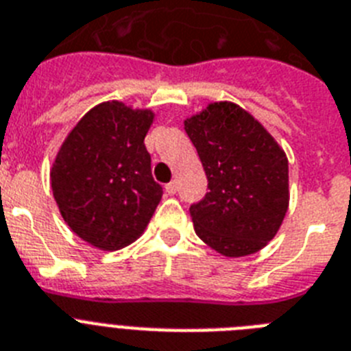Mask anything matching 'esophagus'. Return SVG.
Segmentation results:
<instances>
[{
	"instance_id": "34e87169",
	"label": "esophagus",
	"mask_w": 351,
	"mask_h": 351,
	"mask_svg": "<svg viewBox=\"0 0 351 351\" xmlns=\"http://www.w3.org/2000/svg\"><path fill=\"white\" fill-rule=\"evenodd\" d=\"M176 191H178V185H176V182H169V184L166 185V193L169 194V196H173Z\"/></svg>"
}]
</instances>
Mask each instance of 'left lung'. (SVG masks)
I'll return each instance as SVG.
<instances>
[{
	"instance_id": "8db88e82",
	"label": "left lung",
	"mask_w": 351,
	"mask_h": 351,
	"mask_svg": "<svg viewBox=\"0 0 351 351\" xmlns=\"http://www.w3.org/2000/svg\"><path fill=\"white\" fill-rule=\"evenodd\" d=\"M208 180L191 205L199 239L225 257H246L269 243L289 207L285 152L255 117L216 101L184 121Z\"/></svg>"
}]
</instances>
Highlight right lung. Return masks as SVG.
Instances as JSON below:
<instances>
[{
    "label": "right lung",
    "mask_w": 351,
    "mask_h": 351,
    "mask_svg": "<svg viewBox=\"0 0 351 351\" xmlns=\"http://www.w3.org/2000/svg\"><path fill=\"white\" fill-rule=\"evenodd\" d=\"M149 108L103 101L90 108L62 143L51 167V189L62 217L80 239L116 252L139 239L162 198L153 180L144 137Z\"/></svg>",
    "instance_id": "1"
}]
</instances>
